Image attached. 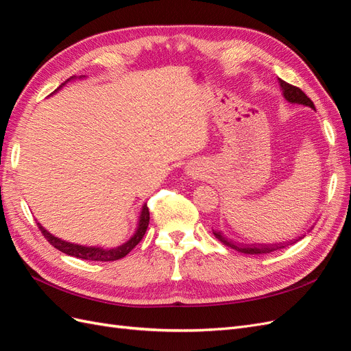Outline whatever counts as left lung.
<instances>
[{
	"instance_id": "8db88e82",
	"label": "left lung",
	"mask_w": 351,
	"mask_h": 351,
	"mask_svg": "<svg viewBox=\"0 0 351 351\" xmlns=\"http://www.w3.org/2000/svg\"><path fill=\"white\" fill-rule=\"evenodd\" d=\"M280 84L282 88V93L285 99L289 102H294V104H303V105H307V107L311 108H315L313 102L311 101V98L306 97V93L297 86H293V84L287 83L284 80L280 79ZM214 236L226 244V246L234 249L237 252H241V253H246V254H265V253H271V252H275V250H280V249H284L285 246H289V243L293 244L295 243L297 240H291L289 243H280V244H259V246H256V244H241V243H236L232 241L230 239H227L224 234H222L221 231H214Z\"/></svg>"
}]
</instances>
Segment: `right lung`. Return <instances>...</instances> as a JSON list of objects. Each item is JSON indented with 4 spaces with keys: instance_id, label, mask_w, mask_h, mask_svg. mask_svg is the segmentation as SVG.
Returning <instances> with one entry per match:
<instances>
[{
    "instance_id": "1",
    "label": "right lung",
    "mask_w": 351,
    "mask_h": 351,
    "mask_svg": "<svg viewBox=\"0 0 351 351\" xmlns=\"http://www.w3.org/2000/svg\"><path fill=\"white\" fill-rule=\"evenodd\" d=\"M147 226H149V208H147V205H145L143 209H142V214H141L139 228H137L136 234L129 241H127L125 244H123V246H120V247L104 250V249H99V247H84V246H79V244L60 240V239L54 237L52 234H49L47 230H44L38 224V227H39V230L42 232V236L47 239V241L51 244V246H54L60 252L66 253V254H70V256H74V258L84 259V261H101V262L119 261V259L124 258L127 253L132 252L137 246V244L141 243V240L145 236Z\"/></svg>"
}]
</instances>
